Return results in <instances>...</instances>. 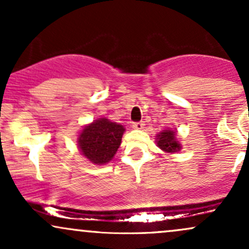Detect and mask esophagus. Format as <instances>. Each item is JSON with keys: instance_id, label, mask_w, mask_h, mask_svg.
I'll list each match as a JSON object with an SVG mask.
<instances>
[{"instance_id": "34e87169", "label": "esophagus", "mask_w": 249, "mask_h": 249, "mask_svg": "<svg viewBox=\"0 0 249 249\" xmlns=\"http://www.w3.org/2000/svg\"><path fill=\"white\" fill-rule=\"evenodd\" d=\"M144 123L142 122H139V123H133L132 124V127L136 128V130H142L144 128Z\"/></svg>"}]
</instances>
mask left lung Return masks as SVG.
I'll list each match as a JSON object with an SVG mask.
<instances>
[{"label": "left lung", "mask_w": 249, "mask_h": 249, "mask_svg": "<svg viewBox=\"0 0 249 249\" xmlns=\"http://www.w3.org/2000/svg\"><path fill=\"white\" fill-rule=\"evenodd\" d=\"M156 142L157 146L165 153H177L182 148L179 139L177 138V130L173 128H166L157 134Z\"/></svg>", "instance_id": "1"}]
</instances>
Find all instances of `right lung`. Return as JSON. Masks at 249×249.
I'll return each instance as SVG.
<instances>
[{"label": "right lung", "mask_w": 249, "mask_h": 249, "mask_svg": "<svg viewBox=\"0 0 249 249\" xmlns=\"http://www.w3.org/2000/svg\"><path fill=\"white\" fill-rule=\"evenodd\" d=\"M125 127L107 118H98L83 126L78 133L77 145L82 156L95 165L112 160L122 144Z\"/></svg>", "instance_id": "1"}]
</instances>
